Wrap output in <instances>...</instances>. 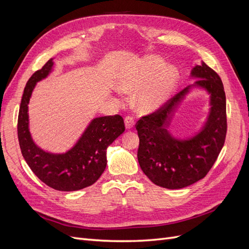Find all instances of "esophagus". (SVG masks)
Listing matches in <instances>:
<instances>
[{
	"instance_id": "1",
	"label": "esophagus",
	"mask_w": 249,
	"mask_h": 249,
	"mask_svg": "<svg viewBox=\"0 0 249 249\" xmlns=\"http://www.w3.org/2000/svg\"><path fill=\"white\" fill-rule=\"evenodd\" d=\"M124 125H125V127H126L127 130L133 129L134 125H135L134 119H133L131 116H126V117L124 118Z\"/></svg>"
}]
</instances>
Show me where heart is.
Masks as SVG:
<instances>
[{
	"mask_svg": "<svg viewBox=\"0 0 249 249\" xmlns=\"http://www.w3.org/2000/svg\"><path fill=\"white\" fill-rule=\"evenodd\" d=\"M165 64L163 58L148 56L118 80V87L124 92L137 91L135 101L142 113L161 108L175 92L178 71L176 66Z\"/></svg>",
	"mask_w": 249,
	"mask_h": 249,
	"instance_id": "obj_1",
	"label": "heart"
}]
</instances>
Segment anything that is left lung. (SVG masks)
I'll list each match as a JSON object with an SVG mask.
<instances>
[{
    "label": "left lung",
    "instance_id": "obj_1",
    "mask_svg": "<svg viewBox=\"0 0 249 249\" xmlns=\"http://www.w3.org/2000/svg\"><path fill=\"white\" fill-rule=\"evenodd\" d=\"M190 79H196L152 115L142 117L138 162L152 182L167 189H180L198 182L212 168L227 135V103L220 77L201 61L195 64ZM194 89L209 95V113L201 129L191 137L177 138L170 125L185 96Z\"/></svg>",
    "mask_w": 249,
    "mask_h": 249
}]
</instances>
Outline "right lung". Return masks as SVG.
Here are the masks:
<instances>
[{
  "label": "right lung",
  "mask_w": 249,
  "mask_h": 249,
  "mask_svg": "<svg viewBox=\"0 0 249 249\" xmlns=\"http://www.w3.org/2000/svg\"><path fill=\"white\" fill-rule=\"evenodd\" d=\"M54 58L35 71L26 84L18 120L22 157L41 182L59 191H77L91 186L107 166V148L124 132L120 115L90 120L76 143L65 153H50L35 143L29 122V102L36 84L53 71Z\"/></svg>",
  "instance_id": "right-lung-1"
}]
</instances>
